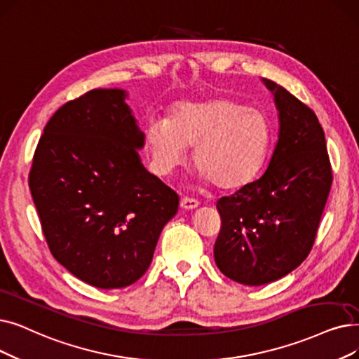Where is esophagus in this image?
<instances>
[{"mask_svg":"<svg viewBox=\"0 0 359 359\" xmlns=\"http://www.w3.org/2000/svg\"><path fill=\"white\" fill-rule=\"evenodd\" d=\"M180 207L183 210H195L199 207V202L192 198H182L180 199Z\"/></svg>","mask_w":359,"mask_h":359,"instance_id":"obj_1","label":"esophagus"}]
</instances>
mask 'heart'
<instances>
[{"mask_svg":"<svg viewBox=\"0 0 359 359\" xmlns=\"http://www.w3.org/2000/svg\"><path fill=\"white\" fill-rule=\"evenodd\" d=\"M271 123L266 113L231 98L176 104L168 120L151 118L145 147L154 165L170 173L194 147L192 161L202 182L236 189L251 182L266 163Z\"/></svg>","mask_w":359,"mask_h":359,"instance_id":"heart-1","label":"heart"}]
</instances>
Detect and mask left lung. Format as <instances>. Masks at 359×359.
I'll return each instance as SVG.
<instances>
[{"label":"left lung","instance_id":"8db88e82","mask_svg":"<svg viewBox=\"0 0 359 359\" xmlns=\"http://www.w3.org/2000/svg\"><path fill=\"white\" fill-rule=\"evenodd\" d=\"M261 81L274 97L278 141L257 180L217 201L222 230L214 245L215 264L248 286L276 282L306 258L333 180L314 111L273 81Z\"/></svg>","mask_w":359,"mask_h":359}]
</instances>
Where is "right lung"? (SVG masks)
<instances>
[{"label": "right lung", "instance_id": "right-lung-1", "mask_svg": "<svg viewBox=\"0 0 359 359\" xmlns=\"http://www.w3.org/2000/svg\"><path fill=\"white\" fill-rule=\"evenodd\" d=\"M123 89H93L58 108L36 147L29 188L54 258L100 289L148 270L179 196L144 167L145 135Z\"/></svg>", "mask_w": 359, "mask_h": 359}]
</instances>
